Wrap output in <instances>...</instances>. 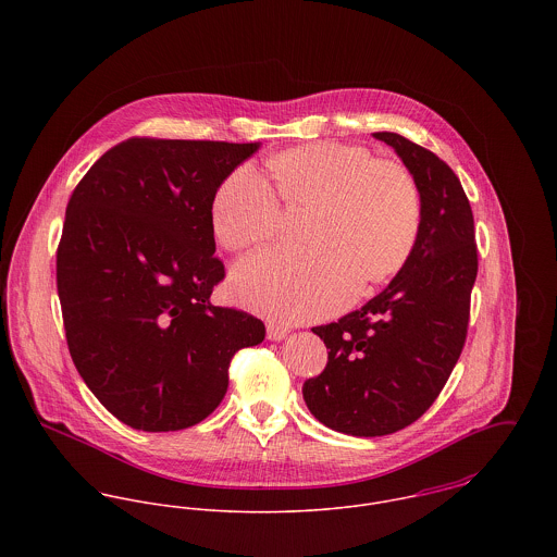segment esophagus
Wrapping results in <instances>:
<instances>
[{"label": "esophagus", "instance_id": "obj_1", "mask_svg": "<svg viewBox=\"0 0 557 557\" xmlns=\"http://www.w3.org/2000/svg\"><path fill=\"white\" fill-rule=\"evenodd\" d=\"M265 332H268V338H270V341H283L289 330H287L285 325H278V323L270 321V323L265 325Z\"/></svg>", "mask_w": 557, "mask_h": 557}]
</instances>
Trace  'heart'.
I'll list each match as a JSON object with an SVG mask.
<instances>
[{"label": "heart", "instance_id": "b5f03b06", "mask_svg": "<svg viewBox=\"0 0 557 557\" xmlns=\"http://www.w3.org/2000/svg\"><path fill=\"white\" fill-rule=\"evenodd\" d=\"M272 184L250 164L232 171L212 199V230L230 250L274 238L283 210H311L302 242L242 259L232 292L278 321L330 313L356 290L364 298L405 265L420 230L422 197L411 171L360 146L311 144L270 160ZM280 195L276 196L275 193Z\"/></svg>", "mask_w": 557, "mask_h": 557}]
</instances>
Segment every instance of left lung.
<instances>
[{
    "mask_svg": "<svg viewBox=\"0 0 557 557\" xmlns=\"http://www.w3.org/2000/svg\"><path fill=\"white\" fill-rule=\"evenodd\" d=\"M375 139L393 146L418 182V238L380 296L313 327L327 364L302 386L319 422L356 437L397 433L440 397L466 345L478 274L474 214L455 171L397 133Z\"/></svg>",
    "mask_w": 557,
    "mask_h": 557,
    "instance_id": "left-lung-1",
    "label": "left lung"
}]
</instances>
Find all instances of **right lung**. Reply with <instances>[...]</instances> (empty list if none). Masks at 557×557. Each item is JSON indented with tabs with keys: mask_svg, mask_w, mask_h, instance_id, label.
Returning a JSON list of instances; mask_svg holds the SVG:
<instances>
[{
	"mask_svg": "<svg viewBox=\"0 0 557 557\" xmlns=\"http://www.w3.org/2000/svg\"><path fill=\"white\" fill-rule=\"evenodd\" d=\"M259 144L133 137L96 160L66 206L58 294L83 382L117 420L180 431L225 397L265 325L214 307L225 278L212 199Z\"/></svg>",
	"mask_w": 557,
	"mask_h": 557,
	"instance_id": "right-lung-1",
	"label": "right lung"
}]
</instances>
